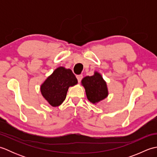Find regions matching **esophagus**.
<instances>
[{
	"mask_svg": "<svg viewBox=\"0 0 157 157\" xmlns=\"http://www.w3.org/2000/svg\"><path fill=\"white\" fill-rule=\"evenodd\" d=\"M76 78H77V79H78V82H80L83 78V75H76Z\"/></svg>",
	"mask_w": 157,
	"mask_h": 157,
	"instance_id": "1",
	"label": "esophagus"
}]
</instances>
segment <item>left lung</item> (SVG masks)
Instances as JSON below:
<instances>
[{
  "mask_svg": "<svg viewBox=\"0 0 157 157\" xmlns=\"http://www.w3.org/2000/svg\"><path fill=\"white\" fill-rule=\"evenodd\" d=\"M86 90V96L89 101L97 103L108 96L106 84L100 73L95 72L92 76H86L82 80Z\"/></svg>",
  "mask_w": 157,
  "mask_h": 157,
  "instance_id": "8db88e82",
  "label": "left lung"
}]
</instances>
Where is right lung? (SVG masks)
<instances>
[{"label":"right lung","mask_w":157,"mask_h":157,"mask_svg":"<svg viewBox=\"0 0 157 157\" xmlns=\"http://www.w3.org/2000/svg\"><path fill=\"white\" fill-rule=\"evenodd\" d=\"M78 83L72 71L59 67L41 86L40 91L44 98L52 106H57L65 101L69 86Z\"/></svg>","instance_id":"add662e5"}]
</instances>
